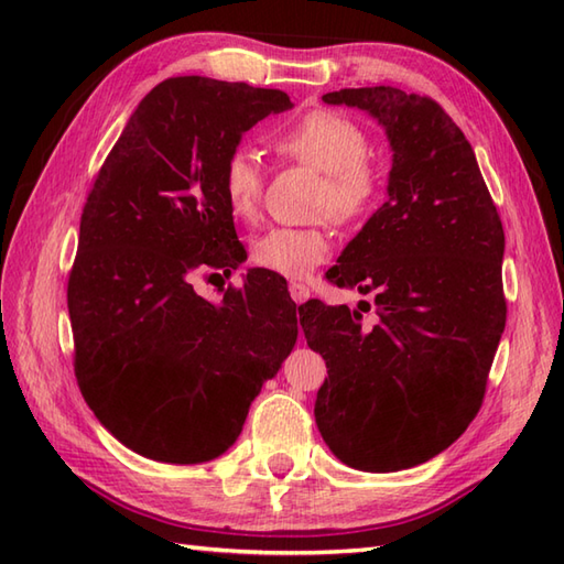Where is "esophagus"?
I'll list each match as a JSON object with an SVG mask.
<instances>
[{
  "mask_svg": "<svg viewBox=\"0 0 564 564\" xmlns=\"http://www.w3.org/2000/svg\"><path fill=\"white\" fill-rule=\"evenodd\" d=\"M289 291H291V297H293V303H305L307 297H310V289L305 283H297V281H291V285H289Z\"/></svg>",
  "mask_w": 564,
  "mask_h": 564,
  "instance_id": "obj_1",
  "label": "esophagus"
}]
</instances>
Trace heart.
<instances>
[{
  "instance_id": "b5f03b06",
  "label": "heart",
  "mask_w": 564,
  "mask_h": 564,
  "mask_svg": "<svg viewBox=\"0 0 564 564\" xmlns=\"http://www.w3.org/2000/svg\"><path fill=\"white\" fill-rule=\"evenodd\" d=\"M275 150L295 162L325 174L319 188V208L337 220H354L364 215L378 191V172L368 162V135L354 118L339 111L317 109L273 140ZM223 194L237 218L257 215L263 194V172L254 154L237 148L227 154L220 172ZM329 235L325 230H297V227H271L251 242V261L273 273L301 279L329 254Z\"/></svg>"
}]
</instances>
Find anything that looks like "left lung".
Returning <instances> with one entry per match:
<instances>
[{
    "instance_id": "1",
    "label": "left lung",
    "mask_w": 564,
    "mask_h": 564,
    "mask_svg": "<svg viewBox=\"0 0 564 564\" xmlns=\"http://www.w3.org/2000/svg\"><path fill=\"white\" fill-rule=\"evenodd\" d=\"M373 116L392 150L388 200L327 279L370 305H301L327 361L315 419L341 463L394 473L446 451L473 422L507 322L505 230L470 142L441 106L394 87L322 97Z\"/></svg>"
}]
</instances>
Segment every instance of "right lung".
<instances>
[{"instance_id": "1", "label": "right lung", "mask_w": 564, "mask_h": 564, "mask_svg": "<svg viewBox=\"0 0 564 564\" xmlns=\"http://www.w3.org/2000/svg\"><path fill=\"white\" fill-rule=\"evenodd\" d=\"M293 109L245 82L172 77L130 116L84 203L67 283L75 376L94 416L145 458L194 465L237 441L297 339L285 281L251 269L220 303L198 269L242 263L223 162L251 126Z\"/></svg>"}]
</instances>
